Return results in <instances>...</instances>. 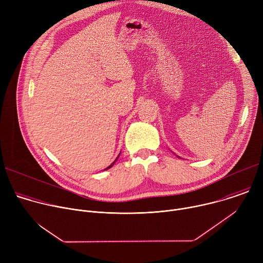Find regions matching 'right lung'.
I'll use <instances>...</instances> for the list:
<instances>
[{
	"label": "right lung",
	"instance_id": "add662e5",
	"mask_svg": "<svg viewBox=\"0 0 263 263\" xmlns=\"http://www.w3.org/2000/svg\"><path fill=\"white\" fill-rule=\"evenodd\" d=\"M119 156H120V155H119ZM118 158H119V157H118ZM118 158H117V159H118ZM117 159H116V161H117ZM116 161H115V162H116ZM115 162H114V163H111V164H110V165H109V166H108V167H106V168H105V170H108V168H110V167H112V166H114V164H115Z\"/></svg>",
	"mask_w": 263,
	"mask_h": 263
}]
</instances>
